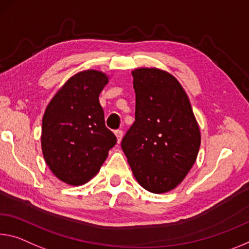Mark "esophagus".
Listing matches in <instances>:
<instances>
[{"label": "esophagus", "instance_id": "obj_1", "mask_svg": "<svg viewBox=\"0 0 249 249\" xmlns=\"http://www.w3.org/2000/svg\"><path fill=\"white\" fill-rule=\"evenodd\" d=\"M115 136H116V139H117V143H120L121 140H122V137H123V132L120 131V129H117V131H115Z\"/></svg>", "mask_w": 249, "mask_h": 249}]
</instances>
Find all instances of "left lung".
I'll use <instances>...</instances> for the list:
<instances>
[{
    "instance_id": "obj_1",
    "label": "left lung",
    "mask_w": 249,
    "mask_h": 249,
    "mask_svg": "<svg viewBox=\"0 0 249 249\" xmlns=\"http://www.w3.org/2000/svg\"><path fill=\"white\" fill-rule=\"evenodd\" d=\"M135 122L122 141L133 175L154 194L176 188L196 161L200 131L175 76L156 68L132 71Z\"/></svg>"
}]
</instances>
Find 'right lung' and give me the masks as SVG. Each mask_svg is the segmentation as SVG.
<instances>
[{
	"label": "right lung",
	"mask_w": 249,
	"mask_h": 249,
	"mask_svg": "<svg viewBox=\"0 0 249 249\" xmlns=\"http://www.w3.org/2000/svg\"><path fill=\"white\" fill-rule=\"evenodd\" d=\"M109 76L85 70L70 77L55 93L43 115L41 146L51 172L63 183L80 186L100 172L116 144L106 128L98 96Z\"/></svg>",
	"instance_id": "right-lung-1"
}]
</instances>
